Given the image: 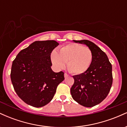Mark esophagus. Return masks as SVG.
<instances>
[{"mask_svg":"<svg viewBox=\"0 0 127 127\" xmlns=\"http://www.w3.org/2000/svg\"><path fill=\"white\" fill-rule=\"evenodd\" d=\"M68 76H69V75H68V74H67L66 73H64V78H67V77H68Z\"/></svg>","mask_w":127,"mask_h":127,"instance_id":"1","label":"esophagus"}]
</instances>
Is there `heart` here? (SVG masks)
I'll list each match as a JSON object with an SVG mask.
<instances>
[{"instance_id":"b5f03b06","label":"heart","mask_w":127,"mask_h":127,"mask_svg":"<svg viewBox=\"0 0 127 127\" xmlns=\"http://www.w3.org/2000/svg\"><path fill=\"white\" fill-rule=\"evenodd\" d=\"M93 52L88 47L78 43H70L60 49L59 53L53 51L51 58L54 65L57 68H62L67 64V69L74 74L85 72L93 60Z\"/></svg>"}]
</instances>
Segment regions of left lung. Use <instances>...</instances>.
Listing matches in <instances>:
<instances>
[{
  "instance_id": "left-lung-1",
  "label": "left lung",
  "mask_w": 127,
  "mask_h": 127,
  "mask_svg": "<svg viewBox=\"0 0 127 127\" xmlns=\"http://www.w3.org/2000/svg\"><path fill=\"white\" fill-rule=\"evenodd\" d=\"M73 41L88 46L93 57L85 72L73 76L74 84L70 89L71 95L81 105L93 107L104 100L110 91L113 82L112 64L105 52L93 42L88 40Z\"/></svg>"
}]
</instances>
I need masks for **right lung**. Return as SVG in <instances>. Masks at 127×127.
<instances>
[{
    "instance_id": "right-lung-1",
    "label": "right lung",
    "mask_w": 127,
    "mask_h": 127,
    "mask_svg": "<svg viewBox=\"0 0 127 127\" xmlns=\"http://www.w3.org/2000/svg\"><path fill=\"white\" fill-rule=\"evenodd\" d=\"M55 40L36 41L18 54L13 61L11 82L23 101L35 107L44 106L64 79V72L52 70L51 54L59 45Z\"/></svg>"
}]
</instances>
